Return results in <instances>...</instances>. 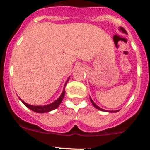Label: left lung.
I'll use <instances>...</instances> for the list:
<instances>
[{
    "mask_svg": "<svg viewBox=\"0 0 150 150\" xmlns=\"http://www.w3.org/2000/svg\"><path fill=\"white\" fill-rule=\"evenodd\" d=\"M120 30H122V31L123 33H126V31H125V29L123 28H121V27H120ZM90 100H91V104H93V106H94V107H95V108H96V109L100 110H101V111H105V110L101 109V108H100V107H98V106H97L96 104H95V102H94L93 100H91V98H90ZM118 111H119V110H116V111H106V112H118Z\"/></svg>",
    "mask_w": 150,
    "mask_h": 150,
    "instance_id": "1",
    "label": "left lung"
}]
</instances>
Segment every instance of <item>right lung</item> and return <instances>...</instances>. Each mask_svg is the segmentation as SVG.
<instances>
[{
	"mask_svg": "<svg viewBox=\"0 0 150 150\" xmlns=\"http://www.w3.org/2000/svg\"><path fill=\"white\" fill-rule=\"evenodd\" d=\"M68 80H69V78L67 80V82L65 83V85H64V89H63V91H62V95H60V97H59V98L57 99L55 101H54L53 103H52V104H47V105H44V106H33L25 103V102L24 101V100H22V99H20V100H22V103H23V104H25L28 108H29L30 110H33L34 112H38V113H44V112H50V111L56 109L57 107H59V106L60 105L61 103H62V100H63L64 98V95H65V90L64 89H65V86L67 85Z\"/></svg>",
	"mask_w": 150,
	"mask_h": 150,
	"instance_id": "add662e5",
	"label": "right lung"
}]
</instances>
